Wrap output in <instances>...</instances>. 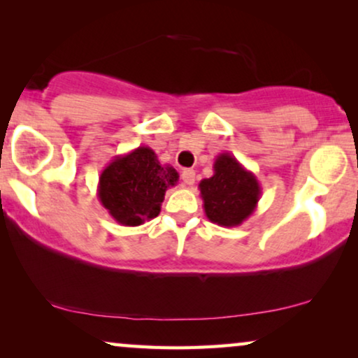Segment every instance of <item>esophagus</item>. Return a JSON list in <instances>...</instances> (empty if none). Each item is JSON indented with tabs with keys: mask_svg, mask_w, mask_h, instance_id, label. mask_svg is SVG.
Listing matches in <instances>:
<instances>
[{
	"mask_svg": "<svg viewBox=\"0 0 358 358\" xmlns=\"http://www.w3.org/2000/svg\"><path fill=\"white\" fill-rule=\"evenodd\" d=\"M182 180H183V183L187 185V187H192V185L194 183V170H189V169L183 170L182 171Z\"/></svg>",
	"mask_w": 358,
	"mask_h": 358,
	"instance_id": "34e87169",
	"label": "esophagus"
}]
</instances>
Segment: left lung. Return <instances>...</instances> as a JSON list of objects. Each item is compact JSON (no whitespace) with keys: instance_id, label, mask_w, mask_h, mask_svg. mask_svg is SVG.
<instances>
[{"instance_id":"8db88e82","label":"left lung","mask_w":358,"mask_h":358,"mask_svg":"<svg viewBox=\"0 0 358 358\" xmlns=\"http://www.w3.org/2000/svg\"><path fill=\"white\" fill-rule=\"evenodd\" d=\"M213 170V176L201 180L198 187L206 217L222 227L241 226L259 204V180L227 152L216 157Z\"/></svg>"}]
</instances>
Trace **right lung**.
Masks as SVG:
<instances>
[{"label":"right lung","instance_id":"1","mask_svg":"<svg viewBox=\"0 0 358 358\" xmlns=\"http://www.w3.org/2000/svg\"><path fill=\"white\" fill-rule=\"evenodd\" d=\"M176 182L178 171L141 145L109 162L99 175L98 198L117 224L136 227L159 216L165 192Z\"/></svg>","mask_w":358,"mask_h":358}]
</instances>
